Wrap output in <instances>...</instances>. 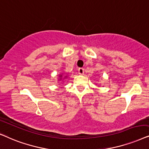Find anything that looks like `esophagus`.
<instances>
[{"instance_id":"obj_1","label":"esophagus","mask_w":149,"mask_h":149,"mask_svg":"<svg viewBox=\"0 0 149 149\" xmlns=\"http://www.w3.org/2000/svg\"><path fill=\"white\" fill-rule=\"evenodd\" d=\"M84 68H82V67H80V68L78 69V72L80 74L82 75L83 73H84Z\"/></svg>"}]
</instances>
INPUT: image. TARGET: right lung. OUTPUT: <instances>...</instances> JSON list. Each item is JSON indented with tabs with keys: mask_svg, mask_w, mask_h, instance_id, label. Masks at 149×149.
Here are the masks:
<instances>
[{
	"mask_svg": "<svg viewBox=\"0 0 149 149\" xmlns=\"http://www.w3.org/2000/svg\"><path fill=\"white\" fill-rule=\"evenodd\" d=\"M60 77H62V76H60ZM65 77H66V76H65Z\"/></svg>",
	"mask_w": 149,
	"mask_h": 149,
	"instance_id": "obj_1",
	"label": "right lung"
}]
</instances>
